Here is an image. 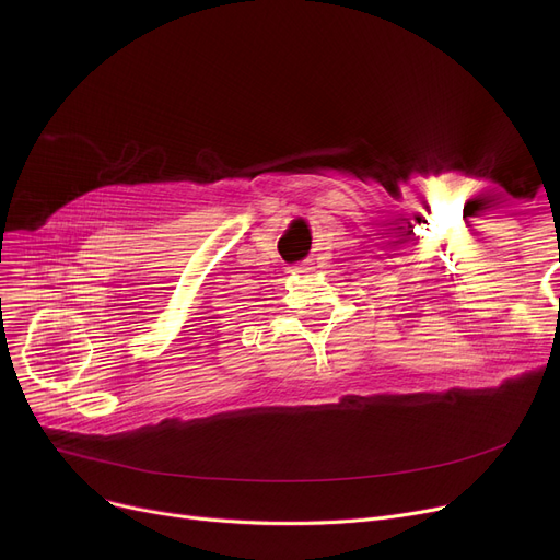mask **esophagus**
I'll return each mask as SVG.
<instances>
[{
    "instance_id": "34e87169",
    "label": "esophagus",
    "mask_w": 560,
    "mask_h": 560,
    "mask_svg": "<svg viewBox=\"0 0 560 560\" xmlns=\"http://www.w3.org/2000/svg\"><path fill=\"white\" fill-rule=\"evenodd\" d=\"M311 270V262H302V265H298V268L295 270H292V272H298V275H304V272H308Z\"/></svg>"
}]
</instances>
